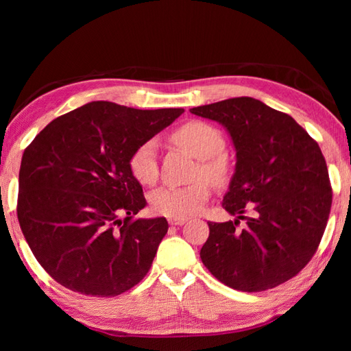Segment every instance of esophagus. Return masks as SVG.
<instances>
[{"mask_svg": "<svg viewBox=\"0 0 351 351\" xmlns=\"http://www.w3.org/2000/svg\"><path fill=\"white\" fill-rule=\"evenodd\" d=\"M187 219H169V223L171 226H182Z\"/></svg>", "mask_w": 351, "mask_h": 351, "instance_id": "obj_1", "label": "esophagus"}]
</instances>
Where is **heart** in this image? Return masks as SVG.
I'll return each instance as SVG.
<instances>
[{
  "label": "heart",
  "instance_id": "1",
  "mask_svg": "<svg viewBox=\"0 0 351 351\" xmlns=\"http://www.w3.org/2000/svg\"><path fill=\"white\" fill-rule=\"evenodd\" d=\"M171 138L199 158V167L195 176L197 181L187 185H164L155 190L149 204L160 215L170 219H185L204 210L210 199L211 189L208 179L214 185L228 182L230 162L223 154L226 146L220 130L200 121H190L171 132ZM130 171L143 185H154L158 180V155L154 140L145 141L130 156ZM207 179L205 180L204 178Z\"/></svg>",
  "mask_w": 351,
  "mask_h": 351
}]
</instances>
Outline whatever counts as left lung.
<instances>
[{
    "label": "left lung",
    "instance_id": "left-lung-1",
    "mask_svg": "<svg viewBox=\"0 0 351 351\" xmlns=\"http://www.w3.org/2000/svg\"><path fill=\"white\" fill-rule=\"evenodd\" d=\"M221 123L237 166L223 208L237 219L208 221L200 259L225 285L259 293L299 274L322 241L332 185L317 141L293 117L241 96L190 110ZM250 213L249 216L245 214ZM246 226L238 230L239 220Z\"/></svg>",
    "mask_w": 351,
    "mask_h": 351
}]
</instances>
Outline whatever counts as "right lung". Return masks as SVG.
I'll return each instance as SVG.
<instances>
[{
	"instance_id": "right-lung-1",
	"label": "right lung",
	"mask_w": 351,
	"mask_h": 351,
	"mask_svg": "<svg viewBox=\"0 0 351 351\" xmlns=\"http://www.w3.org/2000/svg\"><path fill=\"white\" fill-rule=\"evenodd\" d=\"M182 113L95 101L54 119L25 147L18 220L56 282L80 294L116 297L145 278L169 223L134 219L146 199L130 156Z\"/></svg>"
}]
</instances>
